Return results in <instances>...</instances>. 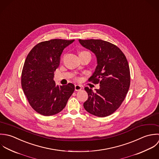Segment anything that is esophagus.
<instances>
[{
	"mask_svg": "<svg viewBox=\"0 0 159 159\" xmlns=\"http://www.w3.org/2000/svg\"><path fill=\"white\" fill-rule=\"evenodd\" d=\"M82 89V86L80 85H75V90L80 91Z\"/></svg>",
	"mask_w": 159,
	"mask_h": 159,
	"instance_id": "obj_1",
	"label": "esophagus"
}]
</instances>
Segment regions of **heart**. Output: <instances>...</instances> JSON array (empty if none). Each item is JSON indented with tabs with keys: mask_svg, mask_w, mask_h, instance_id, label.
<instances>
[{
	"mask_svg": "<svg viewBox=\"0 0 159 159\" xmlns=\"http://www.w3.org/2000/svg\"><path fill=\"white\" fill-rule=\"evenodd\" d=\"M87 52H85V51H82V52H80L79 54H82V53H87Z\"/></svg>",
	"mask_w": 159,
	"mask_h": 159,
	"instance_id": "obj_1",
	"label": "heart"
}]
</instances>
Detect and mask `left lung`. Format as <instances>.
<instances>
[{"label": "left lung", "instance_id": "1", "mask_svg": "<svg viewBox=\"0 0 159 159\" xmlns=\"http://www.w3.org/2000/svg\"><path fill=\"white\" fill-rule=\"evenodd\" d=\"M96 58L95 70L89 79L99 83V89L93 91L85 87L88 99L85 109L97 117H104L114 113L121 105L130 85V73L127 58L120 49L111 43L99 40H79Z\"/></svg>", "mask_w": 159, "mask_h": 159}]
</instances>
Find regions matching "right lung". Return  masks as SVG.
I'll list each match as a JSON object with an SVG mask.
<instances>
[{
  "instance_id": "obj_1",
  "label": "right lung",
  "mask_w": 159,
  "mask_h": 159,
  "mask_svg": "<svg viewBox=\"0 0 159 159\" xmlns=\"http://www.w3.org/2000/svg\"><path fill=\"white\" fill-rule=\"evenodd\" d=\"M74 40L52 39L37 44L28 55L21 74V86L32 108L50 116L61 112L75 87L57 85L54 73L60 64L64 49Z\"/></svg>"
}]
</instances>
